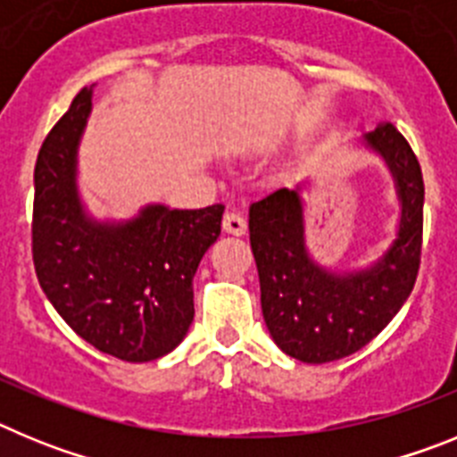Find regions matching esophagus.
<instances>
[{"label": "esophagus", "instance_id": "1", "mask_svg": "<svg viewBox=\"0 0 457 457\" xmlns=\"http://www.w3.org/2000/svg\"><path fill=\"white\" fill-rule=\"evenodd\" d=\"M226 233H231V236H245L247 233V220L236 212V210H228L224 215V221H221Z\"/></svg>", "mask_w": 457, "mask_h": 457}]
</instances>
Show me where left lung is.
Here are the masks:
<instances>
[{"mask_svg":"<svg viewBox=\"0 0 457 457\" xmlns=\"http://www.w3.org/2000/svg\"><path fill=\"white\" fill-rule=\"evenodd\" d=\"M366 144L386 160L403 204L398 237L373 268L341 277L311 261L297 189L281 187L249 208L265 325L278 348L306 364L337 361L373 341L405 304L421 265V164L389 120Z\"/></svg>","mask_w":457,"mask_h":457,"instance_id":"1","label":"left lung"}]
</instances>
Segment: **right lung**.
<instances>
[{"mask_svg":"<svg viewBox=\"0 0 457 457\" xmlns=\"http://www.w3.org/2000/svg\"><path fill=\"white\" fill-rule=\"evenodd\" d=\"M88 112L91 88L84 87L38 151L36 277L56 313L93 348L123 361H151L171 353L192 325V278L220 237L224 205H148L119 226L88 220L75 189V153Z\"/></svg>","mask_w":457,"mask_h":457,"instance_id":"1","label":"right lung"}]
</instances>
